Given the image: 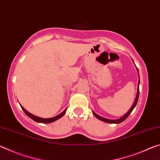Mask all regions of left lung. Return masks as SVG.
<instances>
[{
    "label": "left lung",
    "mask_w": 160,
    "mask_h": 160,
    "mask_svg": "<svg viewBox=\"0 0 160 160\" xmlns=\"http://www.w3.org/2000/svg\"><path fill=\"white\" fill-rule=\"evenodd\" d=\"M138 71V69L137 68ZM139 85H140V76H139V80H138V89H137V93H136V97H135V101L133 102V104H132V107L130 108V109L128 111V112H126V114H124L123 116H121V118H119L118 119H115V120H112V119H108L106 118H104V117H102V116H99L98 114H97L96 113H94V112H92L93 114L96 116V117L99 119L100 121H104V122H106V123H120L121 122H123L124 120H126L127 118V117L131 114V113L132 112V110L134 109V108L135 107L137 104V102H138V97H139Z\"/></svg>",
    "instance_id": "1"
}]
</instances>
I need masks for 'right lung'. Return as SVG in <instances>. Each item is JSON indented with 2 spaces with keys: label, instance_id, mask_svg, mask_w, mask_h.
Masks as SVG:
<instances>
[{
  "label": "right lung",
  "instance_id": "right-lung-1",
  "mask_svg": "<svg viewBox=\"0 0 160 160\" xmlns=\"http://www.w3.org/2000/svg\"><path fill=\"white\" fill-rule=\"evenodd\" d=\"M20 107L22 108V109L24 111V112H25L26 113L27 116H28L29 118H31L32 120H34V121H36V122H38V123H52L53 122V121H55L56 120H58V119H59L60 118H61L62 116H63L65 113H66V110L67 109H65L63 112L61 113L60 114H58L57 116H54V117H52V118H41V117H39V116H34L32 114V113H29V112H28L25 109H24V107H22L20 105Z\"/></svg>",
  "mask_w": 160,
  "mask_h": 160
}]
</instances>
